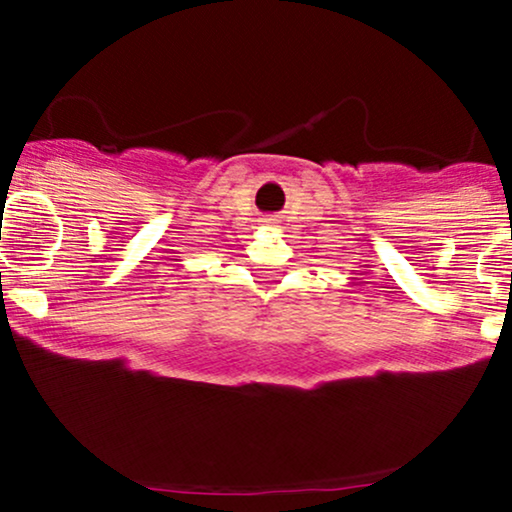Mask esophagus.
<instances>
[{
  "mask_svg": "<svg viewBox=\"0 0 512 512\" xmlns=\"http://www.w3.org/2000/svg\"><path fill=\"white\" fill-rule=\"evenodd\" d=\"M274 219H267V226H274V223H272Z\"/></svg>",
  "mask_w": 512,
  "mask_h": 512,
  "instance_id": "34e87169",
  "label": "esophagus"
}]
</instances>
